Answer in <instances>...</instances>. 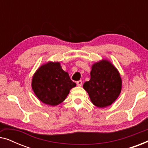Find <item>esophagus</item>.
<instances>
[{"mask_svg": "<svg viewBox=\"0 0 148 148\" xmlns=\"http://www.w3.org/2000/svg\"><path fill=\"white\" fill-rule=\"evenodd\" d=\"M82 84H83V82L82 80H79V81H78V82H77V86H79V87L82 86Z\"/></svg>", "mask_w": 148, "mask_h": 148, "instance_id": "34e87169", "label": "esophagus"}]
</instances>
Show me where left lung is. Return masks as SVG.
I'll list each match as a JSON object with an SVG mask.
<instances>
[{
  "mask_svg": "<svg viewBox=\"0 0 148 148\" xmlns=\"http://www.w3.org/2000/svg\"><path fill=\"white\" fill-rule=\"evenodd\" d=\"M90 77L83 87L92 104L99 108L112 104L122 90V79L118 69L110 60L102 59L92 64Z\"/></svg>",
  "mask_w": 148,
  "mask_h": 148,
  "instance_id": "1",
  "label": "left lung"
}]
</instances>
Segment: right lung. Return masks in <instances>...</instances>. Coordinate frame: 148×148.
<instances>
[{"instance_id": "right-lung-1", "label": "right lung", "mask_w": 148, "mask_h": 148, "mask_svg": "<svg viewBox=\"0 0 148 148\" xmlns=\"http://www.w3.org/2000/svg\"><path fill=\"white\" fill-rule=\"evenodd\" d=\"M75 86L59 62L48 61L42 64L32 79V88L36 97L44 104L52 106L63 102Z\"/></svg>"}]
</instances>
